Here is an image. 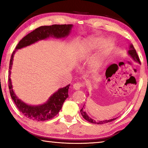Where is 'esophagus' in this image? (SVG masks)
<instances>
[{
  "label": "esophagus",
  "mask_w": 148,
  "mask_h": 148,
  "mask_svg": "<svg viewBox=\"0 0 148 148\" xmlns=\"http://www.w3.org/2000/svg\"><path fill=\"white\" fill-rule=\"evenodd\" d=\"M82 86V85L80 83H76L73 84V88L74 90H79Z\"/></svg>",
  "instance_id": "esophagus-1"
}]
</instances>
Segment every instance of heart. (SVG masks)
I'll list each match as a JSON object with an SVG mask.
<instances>
[{
    "label": "heart",
    "mask_w": 148,
    "mask_h": 148,
    "mask_svg": "<svg viewBox=\"0 0 148 148\" xmlns=\"http://www.w3.org/2000/svg\"><path fill=\"white\" fill-rule=\"evenodd\" d=\"M115 44V40L112 38L105 40L102 36L89 37L80 45L77 51L78 57L80 59H86L99 48L95 56L89 61L91 69L97 71L103 66L105 59L113 50Z\"/></svg>",
    "instance_id": "1"
}]
</instances>
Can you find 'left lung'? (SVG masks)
I'll list each match as a JSON object with an SVG mask.
<instances>
[{
    "instance_id": "obj_1",
    "label": "left lung",
    "mask_w": 148,
    "mask_h": 148,
    "mask_svg": "<svg viewBox=\"0 0 148 148\" xmlns=\"http://www.w3.org/2000/svg\"><path fill=\"white\" fill-rule=\"evenodd\" d=\"M127 54L129 55L130 56V57L134 61L136 62H138L139 64H140V59H139V57L138 56L137 53L136 51V50H135L134 47L133 46V45L132 44H130L129 46V50L128 51H127ZM89 95V94H88ZM85 106L86 105H84L83 108L80 110V112H81V114L82 117H84V118L86 120V121H89V123H95V124H104V123H108V122H111L112 121H114V120L116 119V118H113V119H104V120H102V121H96L95 120H94L93 119H92L86 113V112L85 111L84 109H85Z\"/></svg>"
}]
</instances>
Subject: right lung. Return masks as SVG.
I'll use <instances>...</instances> for the list:
<instances>
[{
    "instance_id": "obj_1",
    "label": "right lung",
    "mask_w": 148,
    "mask_h": 148,
    "mask_svg": "<svg viewBox=\"0 0 148 148\" xmlns=\"http://www.w3.org/2000/svg\"><path fill=\"white\" fill-rule=\"evenodd\" d=\"M73 25H53L51 26H42L37 28L19 41L16 50L14 51L10 62L9 71V89L12 100L17 108L25 116L34 121H46L53 118L62 108L65 100L69 97V89L71 85L60 88L49 97L44 103L38 105L27 104L21 101L15 93L11 80V70L13 64L14 54L17 49L31 46L36 42L46 40L49 37L57 39L65 38L71 32Z\"/></svg>"
}]
</instances>
